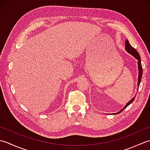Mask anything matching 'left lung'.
Listing matches in <instances>:
<instances>
[{"label":"left lung","instance_id":"1","mask_svg":"<svg viewBox=\"0 0 150 150\" xmlns=\"http://www.w3.org/2000/svg\"><path fill=\"white\" fill-rule=\"evenodd\" d=\"M125 49L127 51V52L129 53L130 55H132V56H133L135 57V58L138 60L137 62V64H138V69H139V77H138V84H137V86H138V88L139 87V85H140V83H141V79H142V64H141V57H140V55L139 54V53L137 52V51L135 48H133V47L131 46V44H129V41L128 40H126V42H125ZM137 94V93H136ZM136 97L135 96L133 97L132 99L130 100L128 103H127L125 106H124L122 109H121L119 112L117 113H115V114L117 115V114H119L120 113H121L122 111L123 110L125 109V108L129 106V105L131 104L132 102L135 100V97Z\"/></svg>","mask_w":150,"mask_h":150}]
</instances>
